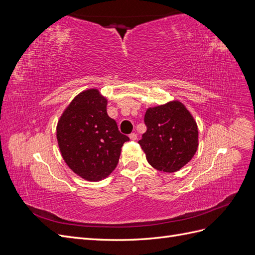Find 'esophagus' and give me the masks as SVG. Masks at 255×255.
Returning <instances> with one entry per match:
<instances>
[{"label":"esophagus","mask_w":255,"mask_h":255,"mask_svg":"<svg viewBox=\"0 0 255 255\" xmlns=\"http://www.w3.org/2000/svg\"><path fill=\"white\" fill-rule=\"evenodd\" d=\"M129 138L132 140H136L137 139V134L136 133H132V134H129Z\"/></svg>","instance_id":"1"}]
</instances>
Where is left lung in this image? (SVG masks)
I'll return each instance as SVG.
<instances>
[{"label": "left lung", "mask_w": 255, "mask_h": 255, "mask_svg": "<svg viewBox=\"0 0 255 255\" xmlns=\"http://www.w3.org/2000/svg\"><path fill=\"white\" fill-rule=\"evenodd\" d=\"M144 123L146 132L138 143L153 168L174 172L194 157L198 149V127L181 102L150 107Z\"/></svg>", "instance_id": "obj_1"}]
</instances>
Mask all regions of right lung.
<instances>
[{"label":"right lung","mask_w":255,"mask_h":255,"mask_svg":"<svg viewBox=\"0 0 255 255\" xmlns=\"http://www.w3.org/2000/svg\"><path fill=\"white\" fill-rule=\"evenodd\" d=\"M107 100L98 89L76 96L61 115L56 136L61 156L87 181H100L117 167L121 148L129 138L119 132L106 112Z\"/></svg>","instance_id":"right-lung-1"}]
</instances>
